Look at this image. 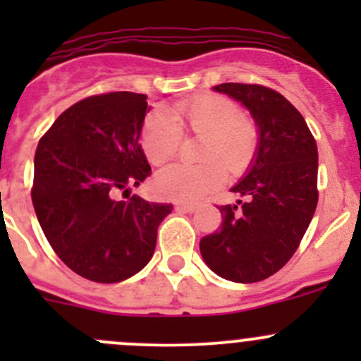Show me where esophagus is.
Instances as JSON below:
<instances>
[{"label": "esophagus", "mask_w": 361, "mask_h": 361, "mask_svg": "<svg viewBox=\"0 0 361 361\" xmlns=\"http://www.w3.org/2000/svg\"><path fill=\"white\" fill-rule=\"evenodd\" d=\"M176 209L185 211V213H194V211L197 209V206H195V204H190V202H178Z\"/></svg>", "instance_id": "obj_1"}]
</instances>
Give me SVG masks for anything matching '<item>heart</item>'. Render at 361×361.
I'll use <instances>...</instances> for the list:
<instances>
[{"instance_id":"1","label":"heart","mask_w":361,"mask_h":361,"mask_svg":"<svg viewBox=\"0 0 361 361\" xmlns=\"http://www.w3.org/2000/svg\"><path fill=\"white\" fill-rule=\"evenodd\" d=\"M181 129L204 136L202 166L173 164L155 174V190L162 197L197 202L216 190L224 181L220 160L231 173H241L253 157L257 130L232 101L221 96L194 97L178 103L173 115L164 108L150 111L141 127V147L150 164L159 166L176 154Z\"/></svg>"}]
</instances>
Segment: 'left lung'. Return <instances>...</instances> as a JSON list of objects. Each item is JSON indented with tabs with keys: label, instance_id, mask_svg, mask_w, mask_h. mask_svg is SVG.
<instances>
[{
	"label": "left lung",
	"instance_id": "left-lung-1",
	"mask_svg": "<svg viewBox=\"0 0 361 361\" xmlns=\"http://www.w3.org/2000/svg\"><path fill=\"white\" fill-rule=\"evenodd\" d=\"M213 90L250 111L258 137L245 176L231 188L243 201L218 207L220 231L202 238L199 248L220 278L257 283L292 258L311 224L318 148L304 116L276 90L248 83H221Z\"/></svg>",
	"mask_w": 361,
	"mask_h": 361
}]
</instances>
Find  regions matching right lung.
<instances>
[{
  "mask_svg": "<svg viewBox=\"0 0 361 361\" xmlns=\"http://www.w3.org/2000/svg\"><path fill=\"white\" fill-rule=\"evenodd\" d=\"M145 94L110 92L68 108L39 140L32 206L57 257L82 278L118 283L154 257L173 204L118 199L150 174L141 150Z\"/></svg>",
  "mask_w": 361,
  "mask_h": 361,
  "instance_id": "add662e5",
  "label": "right lung"
}]
</instances>
